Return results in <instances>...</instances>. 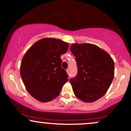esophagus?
Listing matches in <instances>:
<instances>
[{
  "label": "esophagus",
  "mask_w": 131,
  "mask_h": 131,
  "mask_svg": "<svg viewBox=\"0 0 131 131\" xmlns=\"http://www.w3.org/2000/svg\"><path fill=\"white\" fill-rule=\"evenodd\" d=\"M67 72L68 74H69V72H70V71H69V69H67Z\"/></svg>",
  "instance_id": "esophagus-1"
}]
</instances>
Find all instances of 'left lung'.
Here are the masks:
<instances>
[{
    "instance_id": "obj_1",
    "label": "left lung",
    "mask_w": 131,
    "mask_h": 131,
    "mask_svg": "<svg viewBox=\"0 0 131 131\" xmlns=\"http://www.w3.org/2000/svg\"><path fill=\"white\" fill-rule=\"evenodd\" d=\"M70 51L75 57L77 75L70 83L74 93L85 103L102 98L108 90L114 77V62L111 56L91 43H74Z\"/></svg>"
}]
</instances>
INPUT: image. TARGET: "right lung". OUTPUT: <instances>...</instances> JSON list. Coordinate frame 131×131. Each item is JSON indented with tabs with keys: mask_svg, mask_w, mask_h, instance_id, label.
<instances>
[{
	"mask_svg": "<svg viewBox=\"0 0 131 131\" xmlns=\"http://www.w3.org/2000/svg\"><path fill=\"white\" fill-rule=\"evenodd\" d=\"M68 48V43L47 37L39 40L26 51L21 62L20 75L33 98L45 103L60 94L68 81L60 56Z\"/></svg>",
	"mask_w": 131,
	"mask_h": 131,
	"instance_id": "obj_1",
	"label": "right lung"
}]
</instances>
